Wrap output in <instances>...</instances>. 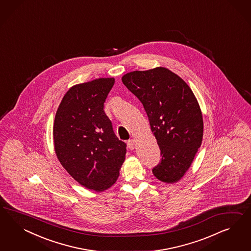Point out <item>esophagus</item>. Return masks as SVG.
I'll return each mask as SVG.
<instances>
[{
	"label": "esophagus",
	"instance_id": "34e87169",
	"mask_svg": "<svg viewBox=\"0 0 251 251\" xmlns=\"http://www.w3.org/2000/svg\"><path fill=\"white\" fill-rule=\"evenodd\" d=\"M128 147H129V150H133L135 148V140L131 139L128 142Z\"/></svg>",
	"mask_w": 251,
	"mask_h": 251
}]
</instances>
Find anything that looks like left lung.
Segmentation results:
<instances>
[{
    "label": "left lung",
    "mask_w": 251,
    "mask_h": 251,
    "mask_svg": "<svg viewBox=\"0 0 251 251\" xmlns=\"http://www.w3.org/2000/svg\"><path fill=\"white\" fill-rule=\"evenodd\" d=\"M122 81L142 102L161 150L152 174L162 182H177L202 142L203 120L196 97L182 78L165 67L133 71Z\"/></svg>",
    "instance_id": "left-lung-1"
}]
</instances>
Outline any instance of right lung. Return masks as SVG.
I'll return each instance as SVG.
<instances>
[{
  "label": "right lung",
  "instance_id": "right-lung-1",
  "mask_svg": "<svg viewBox=\"0 0 251 251\" xmlns=\"http://www.w3.org/2000/svg\"><path fill=\"white\" fill-rule=\"evenodd\" d=\"M114 83V78H99L72 86L54 120V150L61 166L80 185L98 192L117 181L126 155V144L115 135L104 111Z\"/></svg>",
  "mask_w": 251,
  "mask_h": 251
}]
</instances>
